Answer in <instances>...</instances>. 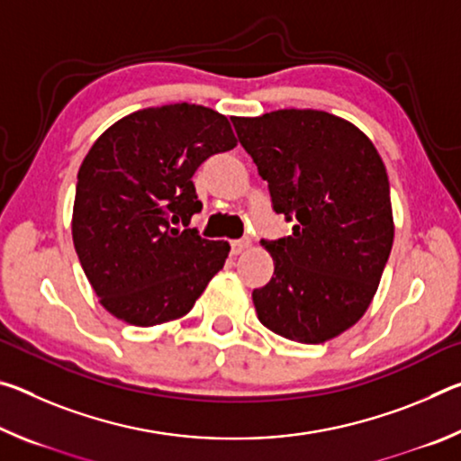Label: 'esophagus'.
<instances>
[{"label": "esophagus", "instance_id": "esophagus-1", "mask_svg": "<svg viewBox=\"0 0 461 461\" xmlns=\"http://www.w3.org/2000/svg\"><path fill=\"white\" fill-rule=\"evenodd\" d=\"M248 246H249V240H248V238L233 240V241H231V254H241Z\"/></svg>", "mask_w": 461, "mask_h": 461}]
</instances>
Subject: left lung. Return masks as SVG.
Here are the masks:
<instances>
[{
	"mask_svg": "<svg viewBox=\"0 0 461 461\" xmlns=\"http://www.w3.org/2000/svg\"><path fill=\"white\" fill-rule=\"evenodd\" d=\"M240 144L268 183L293 233L262 240L275 276L252 299L260 323L323 343L368 309L393 248L390 185L376 148L352 123L317 109L233 118Z\"/></svg>",
	"mask_w": 461,
	"mask_h": 461,
	"instance_id": "1",
	"label": "left lung"
}]
</instances>
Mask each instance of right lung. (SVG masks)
<instances>
[{"label":"right lung","instance_id":"right-lung-1","mask_svg":"<svg viewBox=\"0 0 461 461\" xmlns=\"http://www.w3.org/2000/svg\"><path fill=\"white\" fill-rule=\"evenodd\" d=\"M236 144L225 115L175 104L128 115L91 146L77 175L73 241L109 313L140 327L178 319L223 268L228 241L189 228L203 209L193 175Z\"/></svg>","mask_w":461,"mask_h":461}]
</instances>
